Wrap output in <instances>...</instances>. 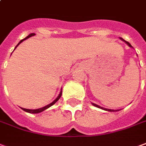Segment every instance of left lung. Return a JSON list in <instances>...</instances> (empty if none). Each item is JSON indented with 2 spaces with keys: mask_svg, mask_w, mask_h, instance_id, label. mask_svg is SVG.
Wrapping results in <instances>:
<instances>
[{
  "mask_svg": "<svg viewBox=\"0 0 146 146\" xmlns=\"http://www.w3.org/2000/svg\"><path fill=\"white\" fill-rule=\"evenodd\" d=\"M120 39H121V40H122V41H124V42H125V44H127V45H128L129 47H130V48H133L132 46H131V44H129V42H127V41L124 40H123L122 38H120ZM92 105L94 106H96V107H98V108H100V109L104 110H107V111H110V112H112V111H118V110H110V109H106V108H103V107H102V106H100L97 105V104H94V103H92Z\"/></svg>",
  "mask_w": 146,
  "mask_h": 146,
  "instance_id": "obj_1",
  "label": "left lung"
}]
</instances>
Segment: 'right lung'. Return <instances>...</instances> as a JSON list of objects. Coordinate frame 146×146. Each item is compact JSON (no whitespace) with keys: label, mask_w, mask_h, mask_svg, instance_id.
I'll return each mask as SVG.
<instances>
[{"label":"right lung","mask_w":146,"mask_h":146,"mask_svg":"<svg viewBox=\"0 0 146 146\" xmlns=\"http://www.w3.org/2000/svg\"><path fill=\"white\" fill-rule=\"evenodd\" d=\"M35 36V33H31V34H29V36H28L26 37V38H25V39H23V40H21L20 42H19V44L16 46V48L17 47L18 45L19 44H21V42H23L24 40H25L26 39H28V38H29V37H31V36ZM15 50V49H14ZM61 94H62V91H60V94L58 95V97L53 101V102H52V103H50V104H48V105L47 106H44V107H41V108H40V109H36V110H29V109H25V108H21V109L23 110H25V112H28V113H40V112H42V111H44V110H47L48 108H49L50 106H53L55 103H56L59 99L60 98V97H61Z\"/></svg>","instance_id":"obj_1"}]
</instances>
